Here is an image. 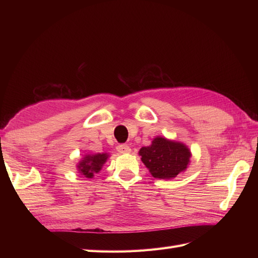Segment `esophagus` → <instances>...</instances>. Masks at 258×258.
<instances>
[{"instance_id":"1","label":"esophagus","mask_w":258,"mask_h":258,"mask_svg":"<svg viewBox=\"0 0 258 258\" xmlns=\"http://www.w3.org/2000/svg\"><path fill=\"white\" fill-rule=\"evenodd\" d=\"M116 150L120 154H126V153H130L131 152V147L126 144H118L116 146Z\"/></svg>"}]
</instances>
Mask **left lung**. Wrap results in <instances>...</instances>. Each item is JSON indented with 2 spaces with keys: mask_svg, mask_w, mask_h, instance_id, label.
I'll return each instance as SVG.
<instances>
[{
  "mask_svg": "<svg viewBox=\"0 0 258 258\" xmlns=\"http://www.w3.org/2000/svg\"><path fill=\"white\" fill-rule=\"evenodd\" d=\"M141 160L153 177L171 179L184 172L189 163L190 151L183 143L157 136L150 146L140 150Z\"/></svg>",
  "mask_w": 258,
  "mask_h": 258,
  "instance_id": "obj_1",
  "label": "left lung"
}]
</instances>
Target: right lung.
I'll list each match as a JSON object with an SVG mask.
<instances>
[{"mask_svg":"<svg viewBox=\"0 0 258 258\" xmlns=\"http://www.w3.org/2000/svg\"><path fill=\"white\" fill-rule=\"evenodd\" d=\"M108 155L106 153H97V154H87L81 160L78 165L79 172L87 178H92L95 173L102 169L104 163L106 162Z\"/></svg>","mask_w":258,"mask_h":258,"instance_id":"obj_1","label":"right lung"}]
</instances>
